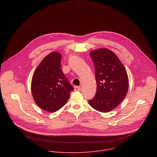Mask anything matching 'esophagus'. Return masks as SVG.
<instances>
[{
  "mask_svg": "<svg viewBox=\"0 0 157 157\" xmlns=\"http://www.w3.org/2000/svg\"><path fill=\"white\" fill-rule=\"evenodd\" d=\"M81 90V88L80 86H75L74 87V90L76 91H79Z\"/></svg>",
  "mask_w": 157,
  "mask_h": 157,
  "instance_id": "34e87169",
  "label": "esophagus"
}]
</instances>
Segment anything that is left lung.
Returning <instances> with one entry per match:
<instances>
[{
    "label": "left lung",
    "instance_id": "left-lung-1",
    "mask_svg": "<svg viewBox=\"0 0 157 157\" xmlns=\"http://www.w3.org/2000/svg\"><path fill=\"white\" fill-rule=\"evenodd\" d=\"M90 56L94 63L97 92L89 104L99 112H110L127 94L129 80L126 70L115 53L107 48L93 50Z\"/></svg>",
    "mask_w": 157,
    "mask_h": 157
}]
</instances>
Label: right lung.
I'll use <instances>...</instances> for the list:
<instances>
[{
  "mask_svg": "<svg viewBox=\"0 0 157 157\" xmlns=\"http://www.w3.org/2000/svg\"><path fill=\"white\" fill-rule=\"evenodd\" d=\"M61 59L58 52H51L36 69L32 77L31 88L34 101L49 112L62 108L74 90L62 72Z\"/></svg>",
  "mask_w": 157,
  "mask_h": 157,
  "instance_id": "obj_1",
  "label": "right lung"
}]
</instances>
